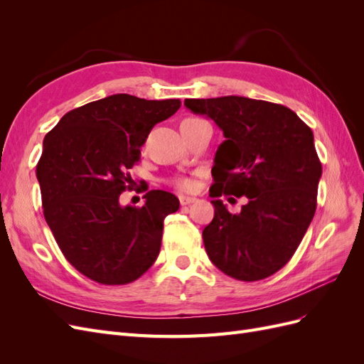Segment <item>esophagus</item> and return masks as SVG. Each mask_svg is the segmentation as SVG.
I'll use <instances>...</instances> for the list:
<instances>
[{"label": "esophagus", "instance_id": "34e87169", "mask_svg": "<svg viewBox=\"0 0 364 364\" xmlns=\"http://www.w3.org/2000/svg\"><path fill=\"white\" fill-rule=\"evenodd\" d=\"M179 202H181V205L182 206H185V205H190V203H194V202H197V199L196 197H190V196H179Z\"/></svg>", "mask_w": 364, "mask_h": 364}]
</instances>
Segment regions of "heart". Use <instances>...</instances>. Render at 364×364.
Returning a JSON list of instances; mask_svg holds the SVG:
<instances>
[{
	"label": "heart",
	"mask_w": 364,
	"mask_h": 364,
	"mask_svg": "<svg viewBox=\"0 0 364 364\" xmlns=\"http://www.w3.org/2000/svg\"><path fill=\"white\" fill-rule=\"evenodd\" d=\"M186 119H199V118H186ZM174 185L178 186L179 190L188 191V190L194 188V181L190 179V178H178V179L174 181Z\"/></svg>",
	"instance_id": "heart-1"
}]
</instances>
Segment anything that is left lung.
I'll return each mask as SVG.
<instances>
[{
  "label": "left lung",
  "instance_id": "1",
  "mask_svg": "<svg viewBox=\"0 0 364 364\" xmlns=\"http://www.w3.org/2000/svg\"><path fill=\"white\" fill-rule=\"evenodd\" d=\"M185 106L226 138L209 188L214 218L202 234L208 257L238 281L267 278L290 261L316 213L322 164L313 132L291 109L247 97L186 98ZM222 195H246L248 203L230 215Z\"/></svg>",
  "mask_w": 364,
  "mask_h": 364
}]
</instances>
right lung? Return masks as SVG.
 Listing matches in <instances>:
<instances>
[{"label": "right lung", "instance_id": "obj_1", "mask_svg": "<svg viewBox=\"0 0 364 364\" xmlns=\"http://www.w3.org/2000/svg\"><path fill=\"white\" fill-rule=\"evenodd\" d=\"M181 100L109 95L65 114L43 138L36 165L43 217L65 258L86 278L123 285L142 277L161 250L164 218L179 209L162 190L142 206H121L134 183L153 126L178 112Z\"/></svg>", "mask_w": 364, "mask_h": 364}]
</instances>
